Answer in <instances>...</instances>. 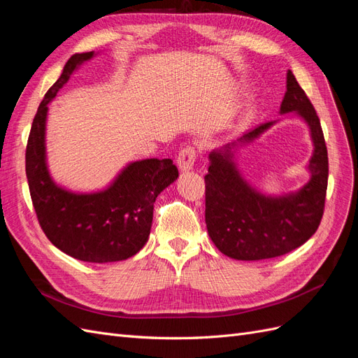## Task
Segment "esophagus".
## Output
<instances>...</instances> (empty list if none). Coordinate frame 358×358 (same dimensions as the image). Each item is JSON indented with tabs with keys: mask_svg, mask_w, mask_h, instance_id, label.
Wrapping results in <instances>:
<instances>
[{
	"mask_svg": "<svg viewBox=\"0 0 358 358\" xmlns=\"http://www.w3.org/2000/svg\"><path fill=\"white\" fill-rule=\"evenodd\" d=\"M196 161V150L191 146L183 148L178 157V167L180 171H189Z\"/></svg>",
	"mask_w": 358,
	"mask_h": 358,
	"instance_id": "1",
	"label": "esophagus"
}]
</instances>
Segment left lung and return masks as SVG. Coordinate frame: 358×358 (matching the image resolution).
Returning a JSON list of instances; mask_svg holds the SVG:
<instances>
[{
	"label": "left lung",
	"instance_id": "left-lung-1",
	"mask_svg": "<svg viewBox=\"0 0 358 358\" xmlns=\"http://www.w3.org/2000/svg\"><path fill=\"white\" fill-rule=\"evenodd\" d=\"M294 112L309 128L312 155L309 180L297 191L264 194L249 183L237 164L239 150L264 134L276 121L262 124L209 154L206 180V227L220 251L234 259L255 262L291 252L317 231L326 201L329 158L318 115L294 74L287 73L280 115Z\"/></svg>",
	"mask_w": 358,
	"mask_h": 358
}]
</instances>
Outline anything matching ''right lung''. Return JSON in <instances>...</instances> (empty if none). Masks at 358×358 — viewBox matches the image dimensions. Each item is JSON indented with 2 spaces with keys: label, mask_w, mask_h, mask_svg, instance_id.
Listing matches in <instances>:
<instances>
[{
  "label": "right lung",
  "mask_w": 358,
  "mask_h": 358,
  "mask_svg": "<svg viewBox=\"0 0 358 358\" xmlns=\"http://www.w3.org/2000/svg\"><path fill=\"white\" fill-rule=\"evenodd\" d=\"M95 52L74 53L61 78L50 86L32 121L25 169L32 204L48 239L62 252L86 263L122 262L136 255L149 239L154 203L179 176L171 159L128 162L103 189L71 191L50 176L46 157L49 103Z\"/></svg>",
  "instance_id": "obj_1"
}]
</instances>
